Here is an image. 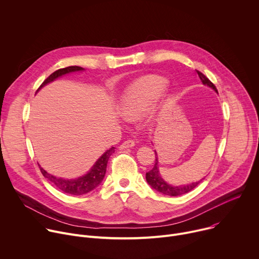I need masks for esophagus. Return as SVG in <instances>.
Here are the masks:
<instances>
[{"label": "esophagus", "instance_id": "1", "mask_svg": "<svg viewBox=\"0 0 259 259\" xmlns=\"http://www.w3.org/2000/svg\"><path fill=\"white\" fill-rule=\"evenodd\" d=\"M135 146V141L134 140H126V141H124L122 144L119 146V148L121 149V150H123V149H127V148H132V147H134Z\"/></svg>", "mask_w": 259, "mask_h": 259}]
</instances>
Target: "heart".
Listing matches in <instances>:
<instances>
[{
	"mask_svg": "<svg viewBox=\"0 0 259 259\" xmlns=\"http://www.w3.org/2000/svg\"><path fill=\"white\" fill-rule=\"evenodd\" d=\"M164 78L150 75L131 84L121 96L118 112L125 119H134L144 112L164 91Z\"/></svg>",
	"mask_w": 259,
	"mask_h": 259,
	"instance_id": "heart-1",
	"label": "heart"
}]
</instances>
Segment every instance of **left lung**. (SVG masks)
<instances>
[{
	"instance_id": "left-lung-1",
	"label": "left lung",
	"mask_w": 259,
	"mask_h": 259,
	"mask_svg": "<svg viewBox=\"0 0 259 259\" xmlns=\"http://www.w3.org/2000/svg\"><path fill=\"white\" fill-rule=\"evenodd\" d=\"M197 72V75L199 77V79L202 80L203 84L204 85H208L209 88H211L212 90H214L216 93H217V89L215 88V85L203 74L200 73L199 71H196ZM155 163H154V166L152 169H150L148 173H146V180L148 182V184L153 188L155 189L156 191L162 193V194H165V195H170V196H178V195H182V194H185L189 191H191L193 188H195L198 183L202 181H198V182H194V183H190V184H187V185H181V186H173L170 184H167L160 176L159 174V169H158V159H157V154H156V151H155Z\"/></svg>"
}]
</instances>
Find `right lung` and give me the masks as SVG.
<instances>
[{
	"mask_svg": "<svg viewBox=\"0 0 259 259\" xmlns=\"http://www.w3.org/2000/svg\"><path fill=\"white\" fill-rule=\"evenodd\" d=\"M84 69L78 66H71V67H67L64 69H60L55 72H53L47 79L44 80V82L40 85V88L38 89V91L40 89H42L43 86H45L46 84L54 81L56 78H59L63 75L69 74V73H73V72H78V71H83ZM37 91V92H38ZM114 147H111L109 150H107L94 164V166L91 168V170L89 171L88 174H85L82 177L76 178V179H64V178H59L55 177L41 167V173L42 175L47 178L51 183H53L57 188L60 190L69 193V194H73V195H82L88 193L92 190H94L96 187H98L101 182L103 181L105 174H106V168H107V163L109 160V157L111 156L112 153H114Z\"/></svg>",
	"mask_w": 259,
	"mask_h": 259,
	"instance_id": "1",
	"label": "right lung"
}]
</instances>
